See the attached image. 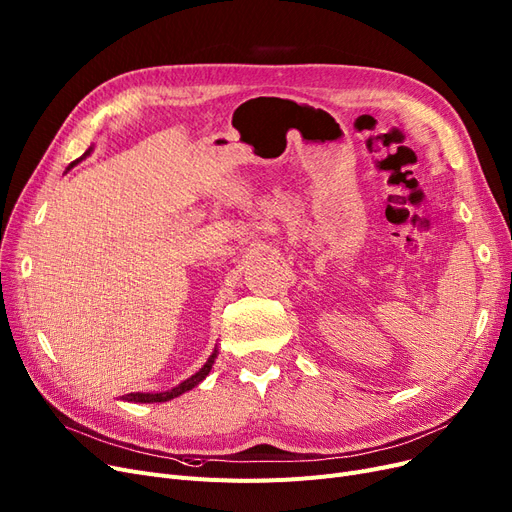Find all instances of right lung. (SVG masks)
<instances>
[{
	"mask_svg": "<svg viewBox=\"0 0 512 512\" xmlns=\"http://www.w3.org/2000/svg\"><path fill=\"white\" fill-rule=\"evenodd\" d=\"M94 152V146H90L87 148L85 152H83V157H79L77 161H73L69 167H66V171H71L79 161H83L85 157H90V154ZM217 347L213 349V353L209 355V360L205 362V366L198 370V372H194L190 379H186L184 383H180L177 387H173V389H169V391H159V393H127V395H123V399L125 402H136V404H154V402H169V399H173V397H180L182 393H186V391H190V389H194L198 383H203L205 379H207V374L211 372V368H213V364H215V358H217Z\"/></svg>",
	"mask_w": 512,
	"mask_h": 512,
	"instance_id": "right-lung-1",
	"label": "right lung"
}]
</instances>
